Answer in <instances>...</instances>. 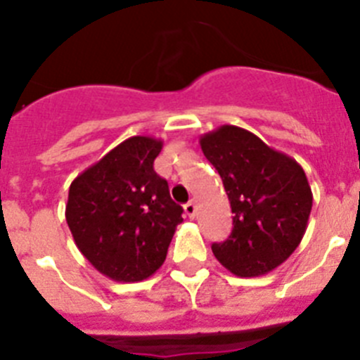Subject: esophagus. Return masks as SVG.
<instances>
[{"label":"esophagus","mask_w":360,"mask_h":360,"mask_svg":"<svg viewBox=\"0 0 360 360\" xmlns=\"http://www.w3.org/2000/svg\"><path fill=\"white\" fill-rule=\"evenodd\" d=\"M184 209H186V214L193 218V216H195V212H196V203L191 200V202H187L186 205H184Z\"/></svg>","instance_id":"1"}]
</instances>
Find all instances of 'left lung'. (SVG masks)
Masks as SVG:
<instances>
[{
    "instance_id": "obj_1",
    "label": "left lung",
    "mask_w": 360,
    "mask_h": 360,
    "mask_svg": "<svg viewBox=\"0 0 360 360\" xmlns=\"http://www.w3.org/2000/svg\"><path fill=\"white\" fill-rule=\"evenodd\" d=\"M200 146L221 176L231 202L232 232L212 243L216 259L240 278L269 274L297 249L311 211L303 167L238 126H219Z\"/></svg>"
}]
</instances>
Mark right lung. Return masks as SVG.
Wrapping results in <instances>:
<instances>
[{"instance_id": "obj_1", "label": "right lung", "mask_w": 360, "mask_h": 360, "mask_svg": "<svg viewBox=\"0 0 360 360\" xmlns=\"http://www.w3.org/2000/svg\"><path fill=\"white\" fill-rule=\"evenodd\" d=\"M164 142L131 136L72 182L66 224L82 256L106 278L135 283L162 266L184 209L153 169Z\"/></svg>"}]
</instances>
